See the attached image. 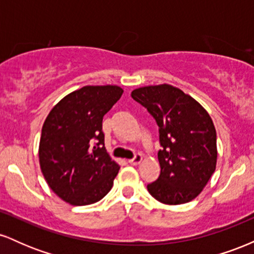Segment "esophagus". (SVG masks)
Instances as JSON below:
<instances>
[{"label":"esophagus","instance_id":"esophagus-1","mask_svg":"<svg viewBox=\"0 0 254 254\" xmlns=\"http://www.w3.org/2000/svg\"><path fill=\"white\" fill-rule=\"evenodd\" d=\"M142 160H143V156L141 155V154H137V155L133 157V159L129 160V164L132 165V166H137L139 165L142 162Z\"/></svg>","mask_w":254,"mask_h":254}]
</instances>
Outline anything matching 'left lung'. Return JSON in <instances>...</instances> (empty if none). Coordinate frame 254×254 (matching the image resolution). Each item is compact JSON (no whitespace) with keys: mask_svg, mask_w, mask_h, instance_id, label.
Wrapping results in <instances>:
<instances>
[{"mask_svg":"<svg viewBox=\"0 0 254 254\" xmlns=\"http://www.w3.org/2000/svg\"><path fill=\"white\" fill-rule=\"evenodd\" d=\"M131 97L159 125L161 172L156 182L148 184V191L167 205L191 202L216 170V129L211 117L196 99L167 83L139 87Z\"/></svg>","mask_w":254,"mask_h":254,"instance_id":"left-lung-1","label":"left lung"}]
</instances>
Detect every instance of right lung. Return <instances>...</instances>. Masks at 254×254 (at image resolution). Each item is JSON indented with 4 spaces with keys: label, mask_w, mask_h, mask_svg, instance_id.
Segmentation results:
<instances>
[{
    "label": "right lung",
    "mask_w": 254,
    "mask_h": 254,
    "mask_svg": "<svg viewBox=\"0 0 254 254\" xmlns=\"http://www.w3.org/2000/svg\"><path fill=\"white\" fill-rule=\"evenodd\" d=\"M122 94L123 89L112 84L84 86L58 101L44 122L40 170L64 202L88 205L112 189L121 167L105 149L103 117Z\"/></svg>",
    "instance_id": "obj_1"
}]
</instances>
